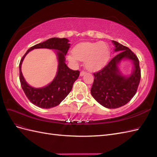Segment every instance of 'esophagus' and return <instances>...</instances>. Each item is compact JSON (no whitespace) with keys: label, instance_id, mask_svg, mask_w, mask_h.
Returning <instances> with one entry per match:
<instances>
[{"label":"esophagus","instance_id":"34e87169","mask_svg":"<svg viewBox=\"0 0 157 157\" xmlns=\"http://www.w3.org/2000/svg\"><path fill=\"white\" fill-rule=\"evenodd\" d=\"M86 73L84 71H82L81 72H80V77H82V76H83V75H84L86 74Z\"/></svg>","mask_w":157,"mask_h":157}]
</instances>
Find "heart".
<instances>
[{"label":"heart","mask_w":157,"mask_h":157,"mask_svg":"<svg viewBox=\"0 0 157 157\" xmlns=\"http://www.w3.org/2000/svg\"><path fill=\"white\" fill-rule=\"evenodd\" d=\"M110 50L105 42H82L73 48V54L68 56L72 62L84 61V65L90 71L101 68L109 59Z\"/></svg>","instance_id":"obj_1"}]
</instances>
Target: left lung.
Here are the masks:
<instances>
[{
	"label": "left lung",
	"mask_w": 157,
	"mask_h": 157,
	"mask_svg": "<svg viewBox=\"0 0 157 157\" xmlns=\"http://www.w3.org/2000/svg\"><path fill=\"white\" fill-rule=\"evenodd\" d=\"M117 54L100 71L94 73L91 88L93 98L101 105L116 109L126 105L135 96L141 79V69L137 57L128 47L113 40ZM133 61L135 69L128 78L122 76L117 63L122 59Z\"/></svg>",
	"instance_id": "obj_1"
}]
</instances>
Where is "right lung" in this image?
<instances>
[{
	"instance_id": "obj_1",
	"label": "right lung",
	"mask_w": 157,
	"mask_h": 157,
	"mask_svg": "<svg viewBox=\"0 0 157 157\" xmlns=\"http://www.w3.org/2000/svg\"><path fill=\"white\" fill-rule=\"evenodd\" d=\"M69 40L66 38H51L41 43L33 46L22 57L20 65V80L21 88L28 99L36 106L50 109L58 105L71 91L73 85L80 74L79 71L69 69L65 64V56L70 47ZM35 48H49L59 50V71L55 78L50 85L41 89L30 87L22 77L21 67L23 59L28 52Z\"/></svg>"
}]
</instances>
